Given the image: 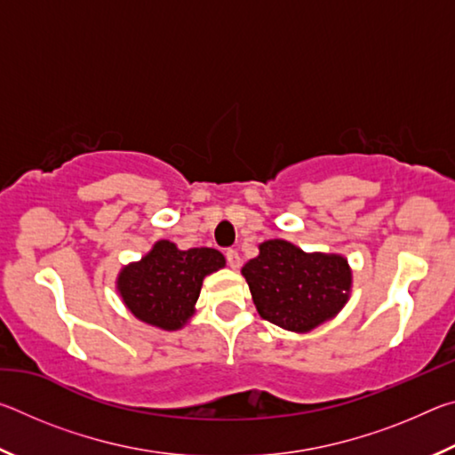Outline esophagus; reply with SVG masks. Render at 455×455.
Returning <instances> with one entry per match:
<instances>
[{
  "mask_svg": "<svg viewBox=\"0 0 455 455\" xmlns=\"http://www.w3.org/2000/svg\"><path fill=\"white\" fill-rule=\"evenodd\" d=\"M227 263L230 268H238L241 267V255L235 249H228L227 251Z\"/></svg>",
  "mask_w": 455,
  "mask_h": 455,
  "instance_id": "1",
  "label": "esophagus"
}]
</instances>
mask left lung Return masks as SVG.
Here are the masks:
<instances>
[{"label": "left lung", "instance_id": "obj_1", "mask_svg": "<svg viewBox=\"0 0 455 455\" xmlns=\"http://www.w3.org/2000/svg\"><path fill=\"white\" fill-rule=\"evenodd\" d=\"M259 315L295 333H307L333 319L349 301L347 259L305 252L273 238L259 244V257L243 267Z\"/></svg>", "mask_w": 455, "mask_h": 455}]
</instances>
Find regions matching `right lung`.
Returning a JSON list of instances; mask_svg holds the SVG:
<instances>
[{
    "label": "right lung",
    "mask_w": 455,
    "mask_h": 455,
    "mask_svg": "<svg viewBox=\"0 0 455 455\" xmlns=\"http://www.w3.org/2000/svg\"><path fill=\"white\" fill-rule=\"evenodd\" d=\"M222 267L225 257L217 249L180 251L171 241H158L148 255L122 268L116 289L138 321L176 331L195 315L204 276Z\"/></svg>",
    "instance_id": "right-lung-1"
}]
</instances>
